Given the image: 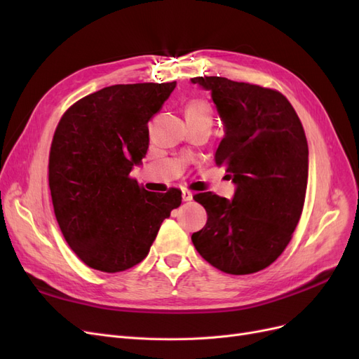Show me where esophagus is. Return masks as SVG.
I'll return each instance as SVG.
<instances>
[{"instance_id":"esophagus-1","label":"esophagus","mask_w":359,"mask_h":359,"mask_svg":"<svg viewBox=\"0 0 359 359\" xmlns=\"http://www.w3.org/2000/svg\"><path fill=\"white\" fill-rule=\"evenodd\" d=\"M193 199V193L189 190H182V201L190 202Z\"/></svg>"}]
</instances>
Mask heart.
<instances>
[{"mask_svg":"<svg viewBox=\"0 0 359 359\" xmlns=\"http://www.w3.org/2000/svg\"><path fill=\"white\" fill-rule=\"evenodd\" d=\"M186 118L187 119H211L212 121V111L206 102L191 100L186 106Z\"/></svg>","mask_w":359,"mask_h":359,"instance_id":"heart-1","label":"heart"}]
</instances>
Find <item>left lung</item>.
<instances>
[{"label":"left lung","mask_w":359,"mask_h":359,"mask_svg":"<svg viewBox=\"0 0 359 359\" xmlns=\"http://www.w3.org/2000/svg\"><path fill=\"white\" fill-rule=\"evenodd\" d=\"M190 81L211 93L224 130L214 160L235 184L232 201L194 194L208 219L191 235L193 245L223 273H257L283 253L299 222L309 178L306 133L278 91L220 76Z\"/></svg>","instance_id":"8db88e82"}]
</instances>
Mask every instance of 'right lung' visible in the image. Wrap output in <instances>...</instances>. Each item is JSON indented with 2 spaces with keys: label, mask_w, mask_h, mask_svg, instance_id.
Instances as JSON below:
<instances>
[{
  "label": "right lung",
  "mask_w": 359,
  "mask_h": 359,
  "mask_svg": "<svg viewBox=\"0 0 359 359\" xmlns=\"http://www.w3.org/2000/svg\"><path fill=\"white\" fill-rule=\"evenodd\" d=\"M177 82L112 85L62 115L49 154V187L60 229L83 264L119 273L147 257L181 191L154 193L130 178L149 144L148 121Z\"/></svg>",
  "instance_id": "obj_1"
}]
</instances>
